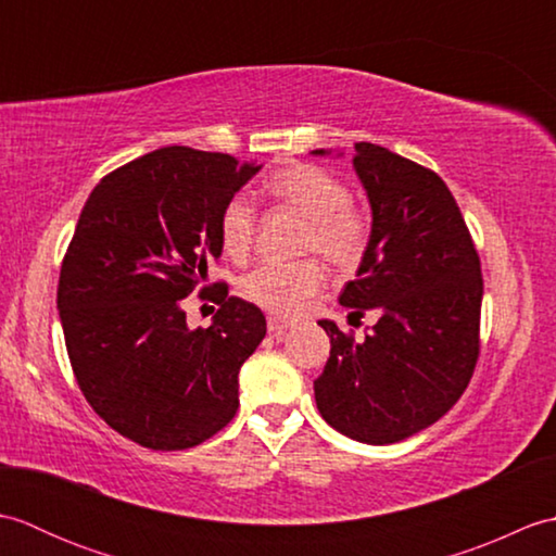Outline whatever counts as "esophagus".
Masks as SVG:
<instances>
[{"instance_id":"esophagus-1","label":"esophagus","mask_w":556,"mask_h":556,"mask_svg":"<svg viewBox=\"0 0 556 556\" xmlns=\"http://www.w3.org/2000/svg\"><path fill=\"white\" fill-rule=\"evenodd\" d=\"M291 327V323L289 320H281V317H275V315H269L267 317V329L271 334H281V332H287V329Z\"/></svg>"}]
</instances>
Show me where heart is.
Segmentation results:
<instances>
[{
    "label": "heart",
    "mask_w": 556,
    "mask_h": 556,
    "mask_svg": "<svg viewBox=\"0 0 556 556\" xmlns=\"http://www.w3.org/2000/svg\"><path fill=\"white\" fill-rule=\"evenodd\" d=\"M265 186L279 203L308 219L303 253H320L339 269H353L363 263L372 241V217L353 203L349 186L339 176L313 164H293L271 176ZM255 203L245 193L231 195L217 222L222 251L243 260L255 243ZM325 281V267L315 257L293 265L263 263L241 279V291L248 301L269 313L296 315L305 301L320 293Z\"/></svg>",
    "instance_id": "obj_1"
}]
</instances>
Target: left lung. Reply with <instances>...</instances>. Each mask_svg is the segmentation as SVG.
Instances as JSON below:
<instances>
[{"mask_svg":"<svg viewBox=\"0 0 556 556\" xmlns=\"http://www.w3.org/2000/svg\"><path fill=\"white\" fill-rule=\"evenodd\" d=\"M353 167L372 205V241L339 303L380 320L365 339L320 320L332 349L313 387L334 430L394 444L466 392L480 356L482 271L464 215L432 169L372 143H356Z\"/></svg>","mask_w":556,"mask_h":556,"instance_id":"8db88e82","label":"left lung"}]
</instances>
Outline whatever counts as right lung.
Masks as SVG:
<instances>
[{"label": "right lung", "mask_w": 556, "mask_h": 556, "mask_svg": "<svg viewBox=\"0 0 556 556\" xmlns=\"http://www.w3.org/2000/svg\"><path fill=\"white\" fill-rule=\"evenodd\" d=\"M257 169L169 146L102 176L83 205L56 289L66 353L92 410L140 446L191 448L239 408L265 315L227 281L200 285L222 255L219 212ZM195 288L220 305L207 330L185 325Z\"/></svg>", "instance_id": "1"}]
</instances>
